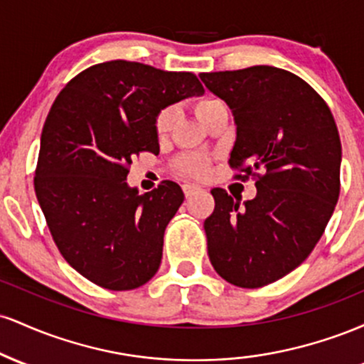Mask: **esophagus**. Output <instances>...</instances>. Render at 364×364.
Segmentation results:
<instances>
[{
	"instance_id": "1",
	"label": "esophagus",
	"mask_w": 364,
	"mask_h": 364,
	"mask_svg": "<svg viewBox=\"0 0 364 364\" xmlns=\"http://www.w3.org/2000/svg\"><path fill=\"white\" fill-rule=\"evenodd\" d=\"M202 190L198 185H191V183H188V185H183V191H185L186 198L188 196H193L195 193H198V191Z\"/></svg>"
}]
</instances>
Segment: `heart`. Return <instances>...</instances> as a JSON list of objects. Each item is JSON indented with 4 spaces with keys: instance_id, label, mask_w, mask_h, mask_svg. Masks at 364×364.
<instances>
[{
    "instance_id": "heart-1",
    "label": "heart",
    "mask_w": 364,
    "mask_h": 364,
    "mask_svg": "<svg viewBox=\"0 0 364 364\" xmlns=\"http://www.w3.org/2000/svg\"><path fill=\"white\" fill-rule=\"evenodd\" d=\"M219 99L215 97H202L198 99V101L195 102V114L196 118H198L200 123H202L203 118L210 112L212 109H215L217 106H220ZM174 111L173 109H164L159 112L157 119H156V132L159 136H164L166 133L169 132L171 127H173L174 123ZM179 169L183 171V173H188V174H195V176H202V174H205V171L208 168V161L207 157L203 156H198V154H190V156H185L179 159L178 162Z\"/></svg>"
}]
</instances>
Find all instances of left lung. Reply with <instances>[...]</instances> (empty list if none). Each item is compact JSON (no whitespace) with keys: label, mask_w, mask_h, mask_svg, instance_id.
Instances as JSON below:
<instances>
[{"label":"left lung","mask_w":364,"mask_h":364,"mask_svg":"<svg viewBox=\"0 0 364 364\" xmlns=\"http://www.w3.org/2000/svg\"><path fill=\"white\" fill-rule=\"evenodd\" d=\"M200 78L235 116L229 166L241 181L257 178V196L243 203L212 190L208 258L224 281L255 289L301 265L323 235L341 193L339 132L323 99L286 70L260 65Z\"/></svg>","instance_id":"1"}]
</instances>
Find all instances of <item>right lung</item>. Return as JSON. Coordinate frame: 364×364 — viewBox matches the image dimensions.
Here are the masks:
<instances>
[{
	"label": "right lung",
	"instance_id": "add662e5",
	"mask_svg": "<svg viewBox=\"0 0 364 364\" xmlns=\"http://www.w3.org/2000/svg\"><path fill=\"white\" fill-rule=\"evenodd\" d=\"M202 94L190 72L116 60L83 70L54 101L34 188L63 258L90 282L129 291L156 275L185 195L173 181L140 195L128 168L140 152L159 154V112Z\"/></svg>",
	"mask_w": 364,
	"mask_h": 364
}]
</instances>
